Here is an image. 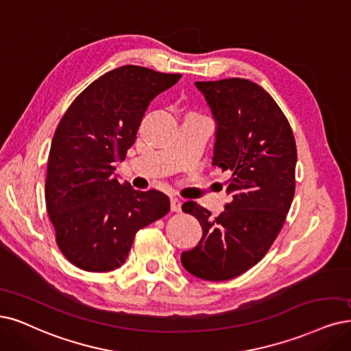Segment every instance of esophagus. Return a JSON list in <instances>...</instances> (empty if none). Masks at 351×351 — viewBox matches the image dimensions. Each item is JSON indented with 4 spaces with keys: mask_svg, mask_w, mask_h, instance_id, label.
Masks as SVG:
<instances>
[{
    "mask_svg": "<svg viewBox=\"0 0 351 351\" xmlns=\"http://www.w3.org/2000/svg\"><path fill=\"white\" fill-rule=\"evenodd\" d=\"M171 210L173 213H180V210H182V202H180V199L178 197L171 198Z\"/></svg>",
    "mask_w": 351,
    "mask_h": 351,
    "instance_id": "esophagus-1",
    "label": "esophagus"
}]
</instances>
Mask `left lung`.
<instances>
[{"label": "left lung", "instance_id": "left-lung-1", "mask_svg": "<svg viewBox=\"0 0 351 351\" xmlns=\"http://www.w3.org/2000/svg\"><path fill=\"white\" fill-rule=\"evenodd\" d=\"M215 121L213 165L228 171L231 201L213 218L193 201L182 211L202 227L199 243L180 262L204 280H228L253 267L278 237L295 193L296 145L275 99L257 84L195 82Z\"/></svg>", "mask_w": 351, "mask_h": 351}]
</instances>
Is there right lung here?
Returning a JSON list of instances; mask_svg holds the SVG:
<instances>
[{"label": "right lung", "instance_id": "add662e5", "mask_svg": "<svg viewBox=\"0 0 351 351\" xmlns=\"http://www.w3.org/2000/svg\"><path fill=\"white\" fill-rule=\"evenodd\" d=\"M180 76L117 68L86 86L62 117L49 152L46 208L60 252L76 267H120L136 232L169 213L163 192L120 184L114 162L134 145L150 101Z\"/></svg>", "mask_w": 351, "mask_h": 351}]
</instances>
